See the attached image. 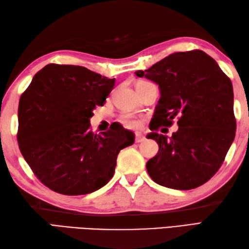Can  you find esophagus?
<instances>
[{
	"label": "esophagus",
	"mask_w": 249,
	"mask_h": 249,
	"mask_svg": "<svg viewBox=\"0 0 249 249\" xmlns=\"http://www.w3.org/2000/svg\"><path fill=\"white\" fill-rule=\"evenodd\" d=\"M143 141H145V137L143 135H141V134L136 135V142H137V143H141V142H143Z\"/></svg>",
	"instance_id": "esophagus-1"
}]
</instances>
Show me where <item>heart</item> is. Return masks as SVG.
Returning a JSON list of instances; mask_svg holds the SVG:
<instances>
[{
    "mask_svg": "<svg viewBox=\"0 0 249 249\" xmlns=\"http://www.w3.org/2000/svg\"><path fill=\"white\" fill-rule=\"evenodd\" d=\"M122 123H123L126 127L129 128L139 127V121L131 115H124L123 118H122Z\"/></svg>",
    "mask_w": 249,
    "mask_h": 249,
    "instance_id": "1",
    "label": "heart"
}]
</instances>
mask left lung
Wrapping results in <instances>:
<instances>
[{"label": "left lung", "instance_id": "1", "mask_svg": "<svg viewBox=\"0 0 249 249\" xmlns=\"http://www.w3.org/2000/svg\"><path fill=\"white\" fill-rule=\"evenodd\" d=\"M160 86V99L146 137L158 145L146 162L155 183L188 190L206 183L223 165L234 140L233 88L217 63L201 50L176 52L146 71H138ZM178 120L171 137L158 134Z\"/></svg>", "mask_w": 249, "mask_h": 249}]
</instances>
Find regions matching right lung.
<instances>
[{
    "mask_svg": "<svg viewBox=\"0 0 249 249\" xmlns=\"http://www.w3.org/2000/svg\"><path fill=\"white\" fill-rule=\"evenodd\" d=\"M114 82L82 66L48 64L21 95L20 152L53 192L79 196L105 186L120 151L134 143L135 135L121 125L99 134L91 130L93 109L105 105Z\"/></svg>",
    "mask_w": 249,
    "mask_h": 249,
    "instance_id": "add662e5",
    "label": "right lung"
}]
</instances>
